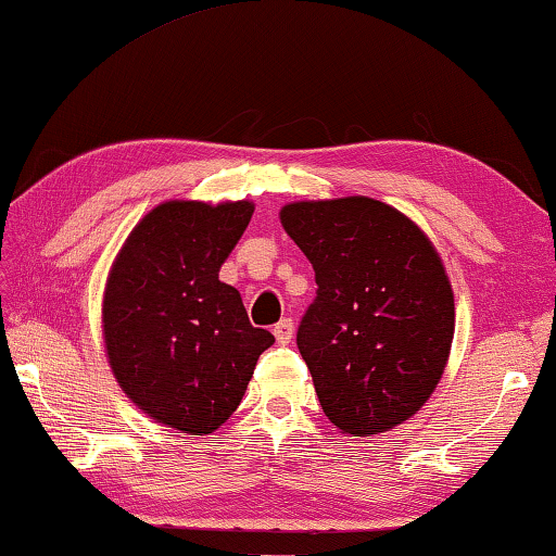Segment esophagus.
I'll use <instances>...</instances> for the list:
<instances>
[{
  "label": "esophagus",
  "mask_w": 556,
  "mask_h": 556,
  "mask_svg": "<svg viewBox=\"0 0 556 556\" xmlns=\"http://www.w3.org/2000/svg\"><path fill=\"white\" fill-rule=\"evenodd\" d=\"M273 334H276L278 344H288L290 340H293V334H295L293 320H290V317H283V320H280L276 327H273Z\"/></svg>",
  "instance_id": "34e87169"
}]
</instances>
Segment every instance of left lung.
Segmentation results:
<instances>
[{"instance_id": "1", "label": "left lung", "mask_w": 556, "mask_h": 556, "mask_svg": "<svg viewBox=\"0 0 556 556\" xmlns=\"http://www.w3.org/2000/svg\"><path fill=\"white\" fill-rule=\"evenodd\" d=\"M280 224L315 268L298 350L325 416L352 435L404 424L441 381L456 330L439 251L369 197L286 204Z\"/></svg>"}]
</instances>
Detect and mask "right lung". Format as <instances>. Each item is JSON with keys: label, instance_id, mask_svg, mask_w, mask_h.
Listing matches in <instances>:
<instances>
[{"label": "right lung", "instance_id": "1", "mask_svg": "<svg viewBox=\"0 0 556 556\" xmlns=\"http://www.w3.org/2000/svg\"><path fill=\"white\" fill-rule=\"evenodd\" d=\"M251 202L172 199L140 218L113 261L103 340L117 384L169 429L216 431L276 338L253 327L218 268L251 222Z\"/></svg>", "mask_w": 556, "mask_h": 556}]
</instances>
